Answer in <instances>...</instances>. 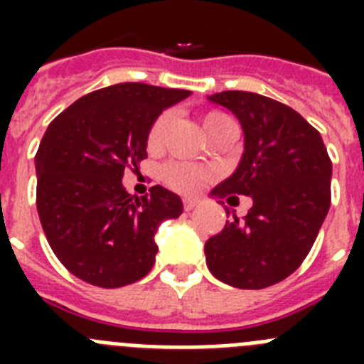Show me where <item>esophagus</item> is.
Instances as JSON below:
<instances>
[{"label":"esophagus","instance_id":"obj_1","mask_svg":"<svg viewBox=\"0 0 364 364\" xmlns=\"http://www.w3.org/2000/svg\"><path fill=\"white\" fill-rule=\"evenodd\" d=\"M197 208V200L195 198H184V210L186 211H191Z\"/></svg>","mask_w":364,"mask_h":364}]
</instances>
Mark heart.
Masks as SVG:
<instances>
[{"label":"heart","instance_id":"obj_1","mask_svg":"<svg viewBox=\"0 0 364 364\" xmlns=\"http://www.w3.org/2000/svg\"><path fill=\"white\" fill-rule=\"evenodd\" d=\"M226 120H230V118H228L226 114H222V112H208L204 117V120H202V125H204V131H208L210 127H213V125ZM167 124H169V114H167V112H164V114H160V117L156 118V122H154L153 127H151L149 131V138H147V144H149L151 149L160 146ZM162 176L169 188L182 193H191L197 191V189L200 188L202 182H204L208 175H205L204 169L193 166V164L171 162L164 167Z\"/></svg>","mask_w":364,"mask_h":364}]
</instances>
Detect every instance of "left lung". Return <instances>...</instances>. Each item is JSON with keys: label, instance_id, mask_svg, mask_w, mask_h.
Instances as JSON below:
<instances>
[{"label": "left lung", "instance_id": "8db88e82", "mask_svg": "<svg viewBox=\"0 0 364 364\" xmlns=\"http://www.w3.org/2000/svg\"><path fill=\"white\" fill-rule=\"evenodd\" d=\"M208 100L230 109L244 133L239 166L211 197L244 195L253 205L242 222L233 215L208 239L205 264L233 288H268L291 275L310 253L330 210L332 160L319 131L277 100L246 91Z\"/></svg>", "mask_w": 364, "mask_h": 364}]
</instances>
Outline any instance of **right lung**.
<instances>
[{
	"instance_id": "add662e5",
	"label": "right lung",
	"mask_w": 364,
	"mask_h": 364,
	"mask_svg": "<svg viewBox=\"0 0 364 364\" xmlns=\"http://www.w3.org/2000/svg\"><path fill=\"white\" fill-rule=\"evenodd\" d=\"M189 95L117 83L76 100L45 131L34 159L38 215L54 255L82 281L120 288L153 268L154 233L184 205L162 186L131 197L122 178L147 159L149 131L164 109Z\"/></svg>"
}]
</instances>
